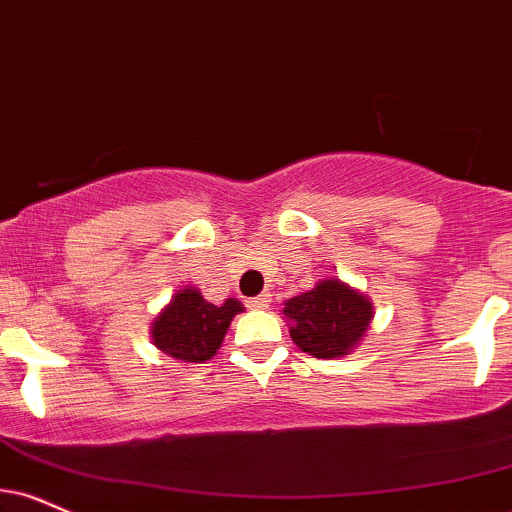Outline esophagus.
I'll return each mask as SVG.
<instances>
[{"label": "esophagus", "instance_id": "obj_1", "mask_svg": "<svg viewBox=\"0 0 512 512\" xmlns=\"http://www.w3.org/2000/svg\"><path fill=\"white\" fill-rule=\"evenodd\" d=\"M248 307H250V310H267V307H269V295L262 293V295H257V298H250L248 300Z\"/></svg>", "mask_w": 512, "mask_h": 512}]
</instances>
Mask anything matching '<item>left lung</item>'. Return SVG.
<instances>
[{"label": "left lung", "mask_w": 512, "mask_h": 512, "mask_svg": "<svg viewBox=\"0 0 512 512\" xmlns=\"http://www.w3.org/2000/svg\"><path fill=\"white\" fill-rule=\"evenodd\" d=\"M288 334L303 353L331 360L350 355L365 338L374 319V305L338 276L319 279L307 293L283 303Z\"/></svg>", "instance_id": "left-lung-1"}]
</instances>
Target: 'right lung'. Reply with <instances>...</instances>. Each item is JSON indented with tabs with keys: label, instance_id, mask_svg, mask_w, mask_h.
I'll return each mask as SVG.
<instances>
[{
	"label": "right lung",
	"instance_id": "obj_1",
	"mask_svg": "<svg viewBox=\"0 0 512 512\" xmlns=\"http://www.w3.org/2000/svg\"><path fill=\"white\" fill-rule=\"evenodd\" d=\"M245 307L236 298L212 305L195 286H186L171 295L162 312L152 319L150 338L157 350L181 365H202L221 348L233 317Z\"/></svg>",
	"mask_w": 512,
	"mask_h": 512
}]
</instances>
